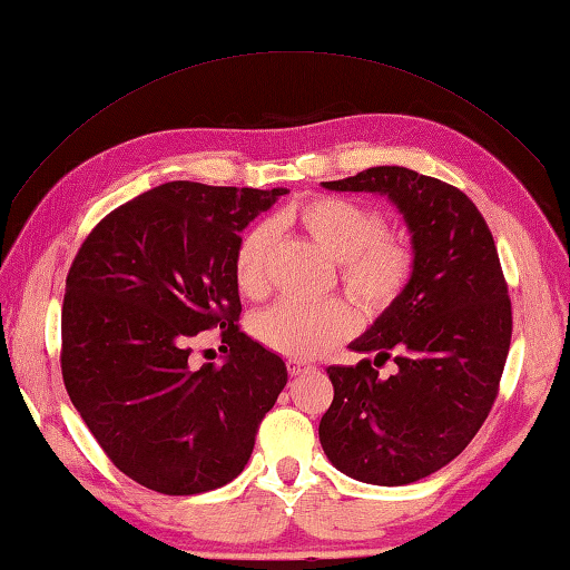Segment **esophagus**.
<instances>
[{"label": "esophagus", "mask_w": 570, "mask_h": 570, "mask_svg": "<svg viewBox=\"0 0 570 570\" xmlns=\"http://www.w3.org/2000/svg\"><path fill=\"white\" fill-rule=\"evenodd\" d=\"M286 366H288V374H294V377H296V374L312 372V366L304 364V362H298V360H288V362H286Z\"/></svg>", "instance_id": "esophagus-1"}]
</instances>
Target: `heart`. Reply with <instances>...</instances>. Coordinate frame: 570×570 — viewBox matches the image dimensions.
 Wrapping results in <instances>:
<instances>
[{"label":"heart","mask_w":570,"mask_h":570,"mask_svg":"<svg viewBox=\"0 0 570 570\" xmlns=\"http://www.w3.org/2000/svg\"><path fill=\"white\" fill-rule=\"evenodd\" d=\"M278 220L302 230L326 256L340 262L344 288L366 308L390 306L410 284V246L400 236L387 234L384 218L370 206L350 198L316 196L286 208ZM268 248L272 228L266 224L250 226L238 240L234 278L238 292L248 298L266 294ZM354 326L356 316L342 302H282L256 316L254 332L268 350L294 360H312L350 336Z\"/></svg>","instance_id":"b5f03b06"}]
</instances>
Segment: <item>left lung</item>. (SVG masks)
<instances>
[{
  "instance_id": "1",
  "label": "left lung",
  "mask_w": 570,
  "mask_h": 570,
  "mask_svg": "<svg viewBox=\"0 0 570 570\" xmlns=\"http://www.w3.org/2000/svg\"><path fill=\"white\" fill-rule=\"evenodd\" d=\"M387 196L412 240V276L350 350L374 354L330 366L334 400L320 422L336 470L372 485H410L470 445L498 397L513 334L508 284L478 206L410 168H366L322 183ZM395 362L390 379L376 370Z\"/></svg>"
}]
</instances>
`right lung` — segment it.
Here are the masks:
<instances>
[{
    "label": "right lung",
    "mask_w": 570,
    "mask_h": 570,
    "mask_svg": "<svg viewBox=\"0 0 570 570\" xmlns=\"http://www.w3.org/2000/svg\"><path fill=\"white\" fill-rule=\"evenodd\" d=\"M286 188L170 180L105 216L77 250L62 304L67 394L112 465L163 495L234 480L286 387L278 354L238 330L234 256ZM222 330L224 365L189 340Z\"/></svg>",
    "instance_id": "add662e5"
}]
</instances>
